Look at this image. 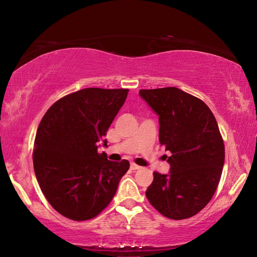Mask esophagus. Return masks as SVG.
I'll return each mask as SVG.
<instances>
[{
    "instance_id": "34e87169",
    "label": "esophagus",
    "mask_w": 257,
    "mask_h": 257,
    "mask_svg": "<svg viewBox=\"0 0 257 257\" xmlns=\"http://www.w3.org/2000/svg\"><path fill=\"white\" fill-rule=\"evenodd\" d=\"M130 168H132L133 170H139L141 167L138 166V165H136V163H134V162H132V163H130Z\"/></svg>"
}]
</instances>
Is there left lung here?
<instances>
[{
	"label": "left lung",
	"instance_id": "obj_1",
	"mask_svg": "<svg viewBox=\"0 0 257 257\" xmlns=\"http://www.w3.org/2000/svg\"><path fill=\"white\" fill-rule=\"evenodd\" d=\"M159 116V141L171 152L168 174L154 172L147 199L162 215L188 219L209 203L220 182L224 144L210 108L177 87L140 89Z\"/></svg>",
	"mask_w": 257,
	"mask_h": 257
}]
</instances>
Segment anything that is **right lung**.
<instances>
[{"mask_svg": "<svg viewBox=\"0 0 257 257\" xmlns=\"http://www.w3.org/2000/svg\"><path fill=\"white\" fill-rule=\"evenodd\" d=\"M128 89L85 88L48 109L38 125L33 165L43 194L62 215L74 221L97 216L110 203L129 161H109L98 154Z\"/></svg>", "mask_w": 257, "mask_h": 257, "instance_id": "obj_1", "label": "right lung"}]
</instances>
